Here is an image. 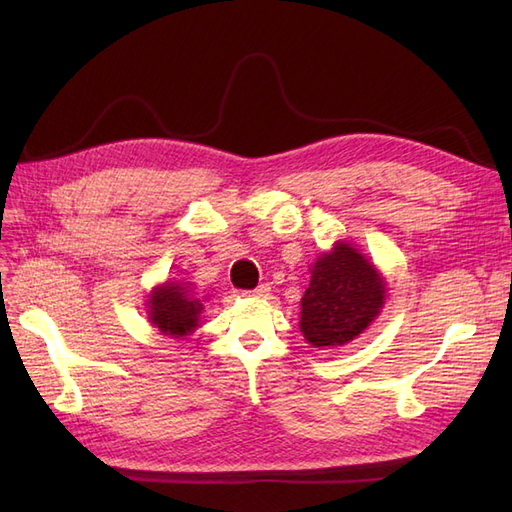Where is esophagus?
<instances>
[{
    "label": "esophagus",
    "mask_w": 512,
    "mask_h": 512,
    "mask_svg": "<svg viewBox=\"0 0 512 512\" xmlns=\"http://www.w3.org/2000/svg\"><path fill=\"white\" fill-rule=\"evenodd\" d=\"M269 292H271L269 284H260V286H256L254 290H245L243 297H256V299H260V297H267Z\"/></svg>",
    "instance_id": "34e87169"
}]
</instances>
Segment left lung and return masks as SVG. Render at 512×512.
I'll list each match as a JSON object with an SVG mask.
<instances>
[{
    "label": "left lung",
    "instance_id": "8db88e82",
    "mask_svg": "<svg viewBox=\"0 0 512 512\" xmlns=\"http://www.w3.org/2000/svg\"><path fill=\"white\" fill-rule=\"evenodd\" d=\"M384 284L365 256L348 243L322 254L301 299V331L312 346H342L380 314Z\"/></svg>",
    "mask_w": 512,
    "mask_h": 512
}]
</instances>
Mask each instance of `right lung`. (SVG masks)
Instances as JSON below:
<instances>
[{
	"instance_id": "add662e5",
	"label": "right lung",
	"mask_w": 512,
	"mask_h": 512,
	"mask_svg": "<svg viewBox=\"0 0 512 512\" xmlns=\"http://www.w3.org/2000/svg\"><path fill=\"white\" fill-rule=\"evenodd\" d=\"M200 312H203V303L179 284H166L153 290L149 297V322L170 337L192 333L198 327Z\"/></svg>"
}]
</instances>
